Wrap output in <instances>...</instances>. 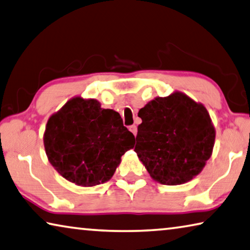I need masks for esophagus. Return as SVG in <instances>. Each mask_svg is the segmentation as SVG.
Wrapping results in <instances>:
<instances>
[{
    "label": "esophagus",
    "instance_id": "1",
    "mask_svg": "<svg viewBox=\"0 0 250 250\" xmlns=\"http://www.w3.org/2000/svg\"><path fill=\"white\" fill-rule=\"evenodd\" d=\"M129 130L130 131H131L134 136H137V132H138V128H137V125H130L129 126Z\"/></svg>",
    "mask_w": 250,
    "mask_h": 250
}]
</instances>
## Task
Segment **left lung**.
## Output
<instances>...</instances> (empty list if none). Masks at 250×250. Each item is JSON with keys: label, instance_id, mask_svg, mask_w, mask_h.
Returning <instances> with one entry per match:
<instances>
[{"label": "left lung", "instance_id": "obj_1", "mask_svg": "<svg viewBox=\"0 0 250 250\" xmlns=\"http://www.w3.org/2000/svg\"><path fill=\"white\" fill-rule=\"evenodd\" d=\"M134 151L152 179L162 185L188 182L204 169L216 131L204 104L181 92L158 97L139 110Z\"/></svg>", "mask_w": 250, "mask_h": 250}]
</instances>
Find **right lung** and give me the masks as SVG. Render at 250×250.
Listing matches in <instances>:
<instances>
[{
	"label": "right lung",
	"instance_id": "right-lung-1",
	"mask_svg": "<svg viewBox=\"0 0 250 250\" xmlns=\"http://www.w3.org/2000/svg\"><path fill=\"white\" fill-rule=\"evenodd\" d=\"M134 136L117 111L96 99H71L50 117L44 148L50 164L73 184L93 187L111 179Z\"/></svg>",
	"mask_w": 250,
	"mask_h": 250
}]
</instances>
